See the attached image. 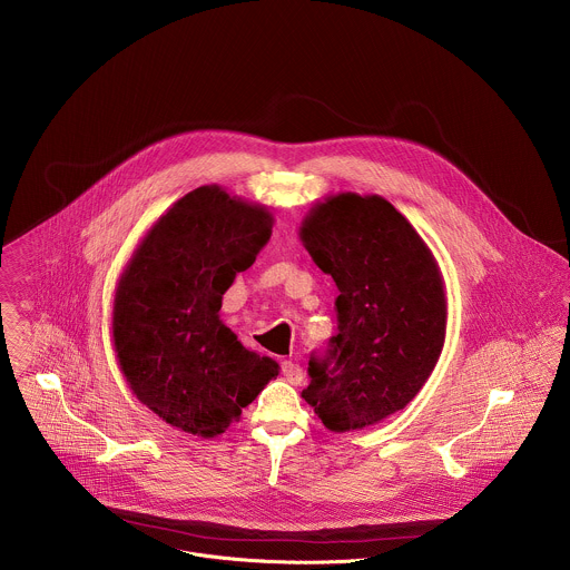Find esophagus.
I'll use <instances>...</instances> for the list:
<instances>
[{
    "instance_id": "obj_1",
    "label": "esophagus",
    "mask_w": 570,
    "mask_h": 570,
    "mask_svg": "<svg viewBox=\"0 0 570 570\" xmlns=\"http://www.w3.org/2000/svg\"><path fill=\"white\" fill-rule=\"evenodd\" d=\"M281 371H283V377L289 382V384H301L303 382V368H301V364H296V362H292V360H285L283 364H281Z\"/></svg>"
}]
</instances>
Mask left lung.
<instances>
[{"label":"left lung","instance_id":"8db88e82","mask_svg":"<svg viewBox=\"0 0 570 570\" xmlns=\"http://www.w3.org/2000/svg\"><path fill=\"white\" fill-rule=\"evenodd\" d=\"M298 237L340 296L337 335L309 362L303 400L326 430H364L404 410L432 375L448 296L432 249L380 195L335 193L303 217Z\"/></svg>","mask_w":570,"mask_h":570}]
</instances>
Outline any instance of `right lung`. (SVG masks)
I'll return each mask as SVG.
<instances>
[{"label": "right lung", "instance_id": "obj_1", "mask_svg": "<svg viewBox=\"0 0 570 570\" xmlns=\"http://www.w3.org/2000/svg\"><path fill=\"white\" fill-rule=\"evenodd\" d=\"M272 226L267 206L199 186L154 222L118 276V368L140 404L186 434L219 436L278 375V362L245 348L219 316Z\"/></svg>", "mask_w": 570, "mask_h": 570}]
</instances>
